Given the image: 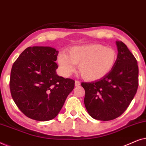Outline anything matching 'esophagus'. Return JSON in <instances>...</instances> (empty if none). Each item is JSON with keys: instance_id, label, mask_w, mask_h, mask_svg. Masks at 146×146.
<instances>
[{"instance_id": "34e87169", "label": "esophagus", "mask_w": 146, "mask_h": 146, "mask_svg": "<svg viewBox=\"0 0 146 146\" xmlns=\"http://www.w3.org/2000/svg\"><path fill=\"white\" fill-rule=\"evenodd\" d=\"M80 85V82L76 80L75 81V86H79Z\"/></svg>"}]
</instances>
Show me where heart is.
I'll return each instance as SVG.
<instances>
[{"label": "heart", "instance_id": "obj_1", "mask_svg": "<svg viewBox=\"0 0 146 146\" xmlns=\"http://www.w3.org/2000/svg\"><path fill=\"white\" fill-rule=\"evenodd\" d=\"M116 60L115 50L100 44L72 47L67 55L61 53L57 58L64 75H70L75 70L74 64H79L82 77L88 81L98 80L106 76L112 70Z\"/></svg>", "mask_w": 146, "mask_h": 146}]
</instances>
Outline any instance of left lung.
I'll return each mask as SVG.
<instances>
[{"instance_id": "obj_1", "label": "left lung", "mask_w": 146, "mask_h": 146, "mask_svg": "<svg viewBox=\"0 0 146 146\" xmlns=\"http://www.w3.org/2000/svg\"><path fill=\"white\" fill-rule=\"evenodd\" d=\"M115 43L118 52L112 70L98 80L81 84L85 90L86 108L89 115L98 120H111L122 114L138 87L136 59L124 43Z\"/></svg>"}]
</instances>
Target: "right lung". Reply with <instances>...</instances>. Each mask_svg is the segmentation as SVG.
I'll return each instance as SVG.
<instances>
[{"label": "right lung", "instance_id": "obj_1", "mask_svg": "<svg viewBox=\"0 0 146 146\" xmlns=\"http://www.w3.org/2000/svg\"><path fill=\"white\" fill-rule=\"evenodd\" d=\"M58 54L50 46L29 47L13 64L10 80L12 97L29 118H54L74 88L73 80L56 74Z\"/></svg>", "mask_w": 146, "mask_h": 146}]
</instances>
